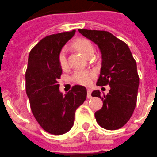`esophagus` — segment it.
Instances as JSON below:
<instances>
[{"label":"esophagus","instance_id":"esophagus-1","mask_svg":"<svg viewBox=\"0 0 157 157\" xmlns=\"http://www.w3.org/2000/svg\"><path fill=\"white\" fill-rule=\"evenodd\" d=\"M91 93H92V90L90 89V88H88L87 89V98L88 99H90L91 97Z\"/></svg>","mask_w":157,"mask_h":157}]
</instances>
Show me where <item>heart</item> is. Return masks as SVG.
Returning <instances> with one entry per match:
<instances>
[{
    "instance_id": "heart-1",
    "label": "heart",
    "mask_w": 157,
    "mask_h": 157,
    "mask_svg": "<svg viewBox=\"0 0 157 157\" xmlns=\"http://www.w3.org/2000/svg\"><path fill=\"white\" fill-rule=\"evenodd\" d=\"M74 47L82 53L86 57L94 54V48L92 43L90 40L83 38L77 39L74 42ZM58 63L62 69H65L67 67V48H63L58 54ZM95 77V72L87 70H77L73 73L71 80L76 83L81 85H89Z\"/></svg>"
}]
</instances>
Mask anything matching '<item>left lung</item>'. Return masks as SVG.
Returning <instances> with one entry per match:
<instances>
[{"mask_svg": "<svg viewBox=\"0 0 157 157\" xmlns=\"http://www.w3.org/2000/svg\"><path fill=\"white\" fill-rule=\"evenodd\" d=\"M83 36L98 46L102 66L97 86H110L106 95L94 90L92 97H98L103 106L95 113L96 121L103 128L118 130L130 119L137 100L140 79L136 60L126 43L105 30L78 29Z\"/></svg>", "mask_w": 157, "mask_h": 157, "instance_id": "left-lung-1", "label": "left lung"}]
</instances>
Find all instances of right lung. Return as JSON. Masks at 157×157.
Returning a JSON list of instances; mask_svg holds the SVG:
<instances>
[{"instance_id":"obj_1","label":"right lung","mask_w":157,"mask_h":157,"mask_svg":"<svg viewBox=\"0 0 157 157\" xmlns=\"http://www.w3.org/2000/svg\"><path fill=\"white\" fill-rule=\"evenodd\" d=\"M76 30L45 36L30 51L25 74L26 93L35 119L48 133L61 135L72 128L75 111L86 98V87L75 85L63 95L58 54Z\"/></svg>"}]
</instances>
